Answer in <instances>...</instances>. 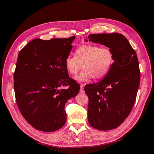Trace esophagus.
Listing matches in <instances>:
<instances>
[{
    "mask_svg": "<svg viewBox=\"0 0 154 154\" xmlns=\"http://www.w3.org/2000/svg\"><path fill=\"white\" fill-rule=\"evenodd\" d=\"M80 92L82 93L84 92V90H83V84H81V86H80Z\"/></svg>",
    "mask_w": 154,
    "mask_h": 154,
    "instance_id": "1",
    "label": "esophagus"
}]
</instances>
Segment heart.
<instances>
[{
	"label": "heart",
	"instance_id": "1",
	"mask_svg": "<svg viewBox=\"0 0 154 154\" xmlns=\"http://www.w3.org/2000/svg\"><path fill=\"white\" fill-rule=\"evenodd\" d=\"M114 62V54L106 47L100 48L94 44H84L75 49V57L69 56L65 60V66L68 72L76 76L78 82H87L92 78L94 80L105 77Z\"/></svg>",
	"mask_w": 154,
	"mask_h": 154
}]
</instances>
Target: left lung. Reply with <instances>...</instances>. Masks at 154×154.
I'll return each instance as SVG.
<instances>
[{
  "mask_svg": "<svg viewBox=\"0 0 154 154\" xmlns=\"http://www.w3.org/2000/svg\"><path fill=\"white\" fill-rule=\"evenodd\" d=\"M88 37L114 54L113 65L105 78L84 88L89 98L88 122L99 130L116 128L129 116L136 100L140 83L136 51L122 34H92Z\"/></svg>",
  "mask_w": 154,
  "mask_h": 154,
  "instance_id": "8db88e82",
  "label": "left lung"
}]
</instances>
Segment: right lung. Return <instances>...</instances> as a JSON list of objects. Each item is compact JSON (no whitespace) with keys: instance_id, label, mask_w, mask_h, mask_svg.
Masks as SVG:
<instances>
[{"instance_id":"add662e5","label":"right lung","mask_w":154,"mask_h":154,"mask_svg":"<svg viewBox=\"0 0 154 154\" xmlns=\"http://www.w3.org/2000/svg\"><path fill=\"white\" fill-rule=\"evenodd\" d=\"M75 38H36L18 54L15 100L22 116L36 130L50 132L63 126L65 104L79 93L80 85L69 77L65 66ZM64 86L68 88L64 89Z\"/></svg>"}]
</instances>
